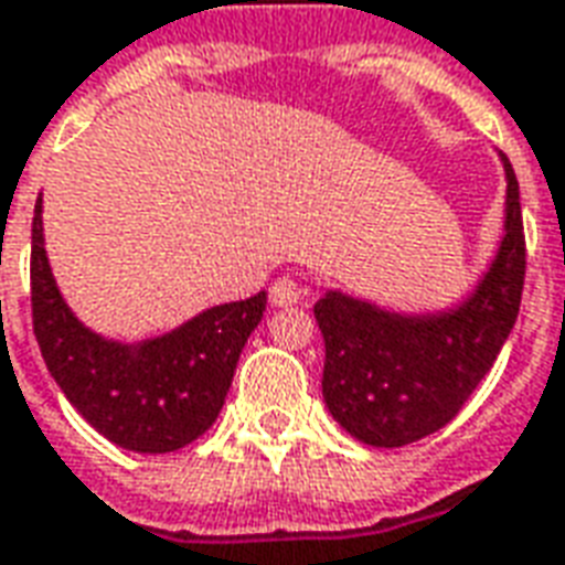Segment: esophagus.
Returning <instances> with one entry per match:
<instances>
[{"mask_svg":"<svg viewBox=\"0 0 565 565\" xmlns=\"http://www.w3.org/2000/svg\"><path fill=\"white\" fill-rule=\"evenodd\" d=\"M303 286L295 276H279L270 286V303L274 307H291V303H301Z\"/></svg>","mask_w":565,"mask_h":565,"instance_id":"34e87169","label":"esophagus"}]
</instances>
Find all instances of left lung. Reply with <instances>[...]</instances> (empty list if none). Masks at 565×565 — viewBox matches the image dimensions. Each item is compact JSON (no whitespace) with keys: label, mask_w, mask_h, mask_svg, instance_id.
I'll list each match as a JSON object with an SVG mask.
<instances>
[{"label":"left lung","mask_w":565,"mask_h":565,"mask_svg":"<svg viewBox=\"0 0 565 565\" xmlns=\"http://www.w3.org/2000/svg\"><path fill=\"white\" fill-rule=\"evenodd\" d=\"M499 158L505 234L468 298L435 313H398L338 289L316 301L326 340L322 398L355 441L404 447L444 429L505 347L518 322L526 243L518 175Z\"/></svg>","instance_id":"1"}]
</instances>
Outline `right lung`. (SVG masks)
I'll use <instances>...</instances> for the list:
<instances>
[{"label":"right lung","instance_id":"add662e5","mask_svg":"<svg viewBox=\"0 0 565 565\" xmlns=\"http://www.w3.org/2000/svg\"><path fill=\"white\" fill-rule=\"evenodd\" d=\"M33 331L51 377L94 429L134 454H173L210 429L267 291L218 303L161 338L121 343L90 331L51 274L42 194L33 215Z\"/></svg>","mask_w":565,"mask_h":565}]
</instances>
